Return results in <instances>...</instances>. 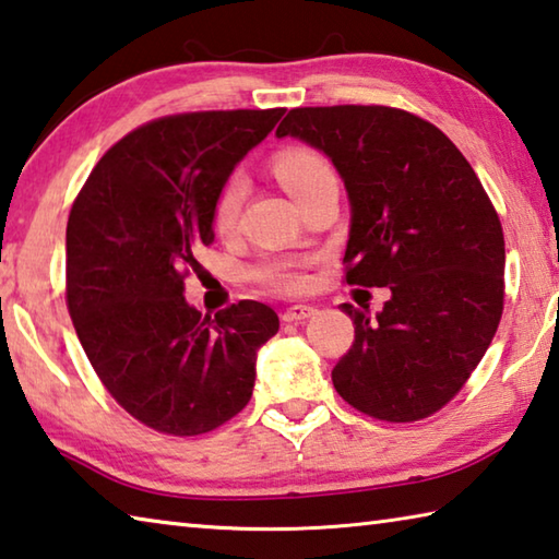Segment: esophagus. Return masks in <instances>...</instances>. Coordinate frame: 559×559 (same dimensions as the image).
Wrapping results in <instances>:
<instances>
[{
  "label": "esophagus",
  "instance_id": "34e87169",
  "mask_svg": "<svg viewBox=\"0 0 559 559\" xmlns=\"http://www.w3.org/2000/svg\"><path fill=\"white\" fill-rule=\"evenodd\" d=\"M317 309L314 307H307V305H292L287 307L285 311H282V321H287V324H292V321H305L309 317H314Z\"/></svg>",
  "mask_w": 559,
  "mask_h": 559
}]
</instances>
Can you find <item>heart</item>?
<instances>
[{
	"label": "heart",
	"mask_w": 559,
	"mask_h": 559,
	"mask_svg": "<svg viewBox=\"0 0 559 559\" xmlns=\"http://www.w3.org/2000/svg\"><path fill=\"white\" fill-rule=\"evenodd\" d=\"M274 176H277L280 183L285 186V191L297 203L305 201L307 195L321 189V186L336 181V174L331 169V164L324 156L311 150L282 152L277 159H274ZM245 189H248V186H245V176L235 171L225 179L218 195H215L213 225L221 233H230L235 228V223H238V215L245 201ZM250 277L258 282V285L272 292H285V295H295V292H301L309 285L305 264L292 258H264L250 270Z\"/></svg>",
	"instance_id": "heart-1"
}]
</instances>
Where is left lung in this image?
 I'll return each mask as SVG.
<instances>
[{"mask_svg":"<svg viewBox=\"0 0 559 559\" xmlns=\"http://www.w3.org/2000/svg\"><path fill=\"white\" fill-rule=\"evenodd\" d=\"M324 152L346 183V282L388 287L383 311L344 305L356 338L336 393L385 423L435 415L464 388L503 314L506 242L491 199L454 142L385 105L295 107L277 136Z\"/></svg>","mask_w":559,"mask_h":559,"instance_id":"8db88e82","label":"left lung"}]
</instances>
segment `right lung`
I'll return each mask as SVG.
<instances>
[{
	"instance_id": "1",
	"label": "right lung",
	"mask_w": 559,
	"mask_h": 559,
	"mask_svg": "<svg viewBox=\"0 0 559 559\" xmlns=\"http://www.w3.org/2000/svg\"><path fill=\"white\" fill-rule=\"evenodd\" d=\"M285 107L181 112L103 154L66 228V301L87 360L117 405L162 435L195 437L250 403L254 358L280 329L242 299L211 319L183 280L213 242V203Z\"/></svg>"
}]
</instances>
